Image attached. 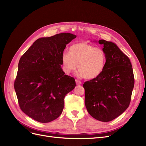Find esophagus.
<instances>
[{
  "label": "esophagus",
  "mask_w": 146,
  "mask_h": 146,
  "mask_svg": "<svg viewBox=\"0 0 146 146\" xmlns=\"http://www.w3.org/2000/svg\"><path fill=\"white\" fill-rule=\"evenodd\" d=\"M76 84H77V85H81V84H82L81 81L78 80H76Z\"/></svg>",
  "instance_id": "34e87169"
}]
</instances>
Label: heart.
I'll use <instances>...</instances> for the list:
<instances>
[{
    "label": "heart",
    "instance_id": "obj_1",
    "mask_svg": "<svg viewBox=\"0 0 146 146\" xmlns=\"http://www.w3.org/2000/svg\"><path fill=\"white\" fill-rule=\"evenodd\" d=\"M62 69L66 74L74 71L78 66V75L86 79L98 77L105 69L107 56L102 48L86 42L72 45L68 53H64L61 58Z\"/></svg>",
    "mask_w": 146,
    "mask_h": 146
}]
</instances>
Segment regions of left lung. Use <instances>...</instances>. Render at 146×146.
Masks as SVG:
<instances>
[{"mask_svg":"<svg viewBox=\"0 0 146 146\" xmlns=\"http://www.w3.org/2000/svg\"><path fill=\"white\" fill-rule=\"evenodd\" d=\"M107 56L105 69L100 76L85 82V104L88 112L97 120L109 122L129 107L135 79L129 57L115 44L99 41Z\"/></svg>","mask_w":146,"mask_h":146,"instance_id":"8db88e82","label":"left lung"}]
</instances>
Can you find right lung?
Instances as JSON below:
<instances>
[{
    "label": "right lung",
    "instance_id": "obj_1",
    "mask_svg": "<svg viewBox=\"0 0 146 146\" xmlns=\"http://www.w3.org/2000/svg\"><path fill=\"white\" fill-rule=\"evenodd\" d=\"M76 35L61 33L35 41L21 57L14 86L20 108L39 122L58 118L65 96L76 86L61 66L66 46Z\"/></svg>",
    "mask_w": 146,
    "mask_h": 146
}]
</instances>
